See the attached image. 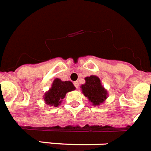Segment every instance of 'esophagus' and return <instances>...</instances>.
Wrapping results in <instances>:
<instances>
[{"label":"esophagus","instance_id":"34e87169","mask_svg":"<svg viewBox=\"0 0 151 151\" xmlns=\"http://www.w3.org/2000/svg\"><path fill=\"white\" fill-rule=\"evenodd\" d=\"M73 84H74V86H75L76 88H78V86H79V83H78V81H74L73 82Z\"/></svg>","mask_w":151,"mask_h":151}]
</instances>
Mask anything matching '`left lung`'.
<instances>
[{"mask_svg":"<svg viewBox=\"0 0 151 151\" xmlns=\"http://www.w3.org/2000/svg\"><path fill=\"white\" fill-rule=\"evenodd\" d=\"M85 84L81 85L82 91L85 97L94 105L102 103L107 98V91L101 84V81L97 76H90L85 78Z\"/></svg>","mask_w":151,"mask_h":151,"instance_id":"obj_1","label":"left lung"}]
</instances>
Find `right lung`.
Wrapping results in <instances>:
<instances>
[{
	"instance_id": "right-lung-1",
	"label": "right lung",
	"mask_w": 151,
	"mask_h": 151,
	"mask_svg": "<svg viewBox=\"0 0 151 151\" xmlns=\"http://www.w3.org/2000/svg\"><path fill=\"white\" fill-rule=\"evenodd\" d=\"M75 89L72 82L62 81L60 79L54 80L52 84V88L45 94L44 101L50 106H58L61 103V100L63 99L67 92Z\"/></svg>"
}]
</instances>
